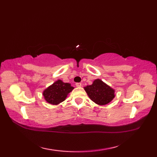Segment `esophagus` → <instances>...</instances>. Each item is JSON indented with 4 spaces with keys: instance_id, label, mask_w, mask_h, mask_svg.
I'll use <instances>...</instances> for the list:
<instances>
[{
    "instance_id": "34e87169",
    "label": "esophagus",
    "mask_w": 157,
    "mask_h": 157,
    "mask_svg": "<svg viewBox=\"0 0 157 157\" xmlns=\"http://www.w3.org/2000/svg\"><path fill=\"white\" fill-rule=\"evenodd\" d=\"M75 86H77V87H81L82 84H81V83H76Z\"/></svg>"
}]
</instances>
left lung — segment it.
<instances>
[{"label":"left lung","instance_id":"8db88e82","mask_svg":"<svg viewBox=\"0 0 157 157\" xmlns=\"http://www.w3.org/2000/svg\"><path fill=\"white\" fill-rule=\"evenodd\" d=\"M84 90L92 101L100 105L108 104L115 97L114 90L98 79Z\"/></svg>","mask_w":157,"mask_h":157}]
</instances>
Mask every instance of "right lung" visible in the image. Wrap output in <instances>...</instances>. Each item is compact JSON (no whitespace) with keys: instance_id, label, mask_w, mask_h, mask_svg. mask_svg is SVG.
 <instances>
[{"instance_id":"obj_1","label":"right lung","mask_w":157,"mask_h":157,"mask_svg":"<svg viewBox=\"0 0 157 157\" xmlns=\"http://www.w3.org/2000/svg\"><path fill=\"white\" fill-rule=\"evenodd\" d=\"M73 89V87L69 83H64L59 79L45 90L43 96L50 104L58 105L65 101L67 96Z\"/></svg>"}]
</instances>
